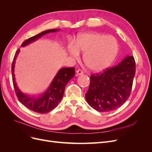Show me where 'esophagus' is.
Masks as SVG:
<instances>
[{"mask_svg": "<svg viewBox=\"0 0 152 152\" xmlns=\"http://www.w3.org/2000/svg\"><path fill=\"white\" fill-rule=\"evenodd\" d=\"M76 73H77V75H81L83 74L84 72L82 71V70H80V69H79V70H77Z\"/></svg>", "mask_w": 152, "mask_h": 152, "instance_id": "1", "label": "esophagus"}]
</instances>
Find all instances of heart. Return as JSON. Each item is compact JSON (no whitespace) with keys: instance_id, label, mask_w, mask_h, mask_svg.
Segmentation results:
<instances>
[{"instance_id":"1","label":"heart","mask_w":152,"mask_h":152,"mask_svg":"<svg viewBox=\"0 0 152 152\" xmlns=\"http://www.w3.org/2000/svg\"><path fill=\"white\" fill-rule=\"evenodd\" d=\"M68 52L74 58L80 56V50L85 53L84 61L91 70L100 72L112 65L118 51V44L112 36L98 33L80 35L76 45L70 44Z\"/></svg>"}]
</instances>
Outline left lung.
<instances>
[{"instance_id": "obj_1", "label": "left lung", "mask_w": 152, "mask_h": 152, "mask_svg": "<svg viewBox=\"0 0 152 152\" xmlns=\"http://www.w3.org/2000/svg\"><path fill=\"white\" fill-rule=\"evenodd\" d=\"M136 65L133 56L126 57L117 65L103 73L92 74L86 99L100 112H109L121 107L129 97Z\"/></svg>"}]
</instances>
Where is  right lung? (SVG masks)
I'll return each instance as SVG.
<instances>
[{"instance_id": "1", "label": "right lung", "mask_w": 152, "mask_h": 152, "mask_svg": "<svg viewBox=\"0 0 152 152\" xmlns=\"http://www.w3.org/2000/svg\"><path fill=\"white\" fill-rule=\"evenodd\" d=\"M59 29H51L44 31L41 33L26 39L22 43L21 46L24 47L31 42H34L40 37L50 32L57 31ZM20 49H18L14 57L12 63V76L13 86L15 87L16 94L20 102L29 110L40 113H45L51 111L56 108L59 102L61 100L65 89V86L70 79L74 77L75 69L73 67L63 68L59 70L55 75L50 86L44 93L39 96H31L23 93L18 87L15 78V66L18 54Z\"/></svg>"}]
</instances>
